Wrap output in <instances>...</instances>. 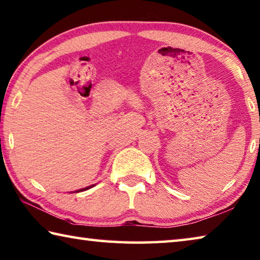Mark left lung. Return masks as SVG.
<instances>
[{
  "label": "left lung",
  "instance_id": "obj_1",
  "mask_svg": "<svg viewBox=\"0 0 260 260\" xmlns=\"http://www.w3.org/2000/svg\"><path fill=\"white\" fill-rule=\"evenodd\" d=\"M259 143H260V142H259Z\"/></svg>",
  "mask_w": 260,
  "mask_h": 260
}]
</instances>
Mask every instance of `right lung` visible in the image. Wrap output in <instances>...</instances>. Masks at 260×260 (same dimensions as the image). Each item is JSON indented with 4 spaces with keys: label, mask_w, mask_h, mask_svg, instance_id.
<instances>
[{
    "label": "right lung",
    "mask_w": 260,
    "mask_h": 260,
    "mask_svg": "<svg viewBox=\"0 0 260 260\" xmlns=\"http://www.w3.org/2000/svg\"><path fill=\"white\" fill-rule=\"evenodd\" d=\"M94 185H92V186H89V187H85V188H82V189H79V190H75L74 192H80V191H83V190H86V189H90L91 187H93Z\"/></svg>",
    "instance_id": "add662e5"
}]
</instances>
